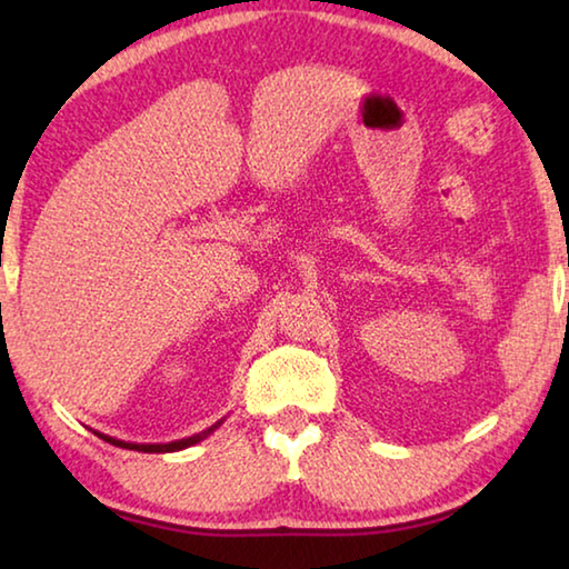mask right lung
Returning <instances> with one entry per match:
<instances>
[{"instance_id":"add662e5","label":"right lung","mask_w":569,"mask_h":569,"mask_svg":"<svg viewBox=\"0 0 569 569\" xmlns=\"http://www.w3.org/2000/svg\"><path fill=\"white\" fill-rule=\"evenodd\" d=\"M220 423H223V419H220L218 423H213V427H210V429L200 431V435H192V437H188V439H178V441H168V445H132V441L112 439V437H108V435H100V431H94V435H98V437L104 439V441H110V445H114V447L132 449V451H146V455H162V451H180V449H188V447H192V445H198V441H203L208 435H213V431L220 427Z\"/></svg>"}]
</instances>
